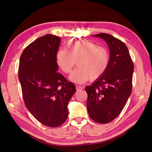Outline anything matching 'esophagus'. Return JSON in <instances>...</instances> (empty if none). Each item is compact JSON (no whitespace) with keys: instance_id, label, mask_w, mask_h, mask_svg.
Returning a JSON list of instances; mask_svg holds the SVG:
<instances>
[{"instance_id":"obj_1","label":"esophagus","mask_w":152,"mask_h":152,"mask_svg":"<svg viewBox=\"0 0 152 152\" xmlns=\"http://www.w3.org/2000/svg\"><path fill=\"white\" fill-rule=\"evenodd\" d=\"M76 91H81L82 89H83V87H82L80 86H76Z\"/></svg>"}]
</instances>
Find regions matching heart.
<instances>
[{"instance_id": "obj_1", "label": "heart", "mask_w": 152, "mask_h": 152, "mask_svg": "<svg viewBox=\"0 0 152 152\" xmlns=\"http://www.w3.org/2000/svg\"><path fill=\"white\" fill-rule=\"evenodd\" d=\"M56 60L58 68L65 74L70 72L76 61L78 68L69 80L83 84L90 79H98L105 72L109 64V53L107 48L89 41H72L67 44L66 50L57 51Z\"/></svg>"}]
</instances>
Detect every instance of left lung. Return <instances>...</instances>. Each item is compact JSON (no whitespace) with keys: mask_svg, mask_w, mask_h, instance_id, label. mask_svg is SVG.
I'll return each instance as SVG.
<instances>
[{"mask_svg":"<svg viewBox=\"0 0 152 152\" xmlns=\"http://www.w3.org/2000/svg\"><path fill=\"white\" fill-rule=\"evenodd\" d=\"M92 36L105 41L110 58L105 72L85 87L87 110L95 122L107 123L120 114L130 96L134 66L127 46L121 41L104 33Z\"/></svg>","mask_w":152,"mask_h":152,"instance_id":"obj_1","label":"left lung"}]
</instances>
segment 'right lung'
Returning <instances> with one entry per match:
<instances>
[{
    "label": "right lung",
    "instance_id": "obj_1",
    "mask_svg": "<svg viewBox=\"0 0 152 152\" xmlns=\"http://www.w3.org/2000/svg\"><path fill=\"white\" fill-rule=\"evenodd\" d=\"M61 43L47 34L27 46L20 58L19 80L25 106L36 119L58 127L68 116V104L76 87L58 72L56 55Z\"/></svg>",
    "mask_w": 152,
    "mask_h": 152
}]
</instances>
